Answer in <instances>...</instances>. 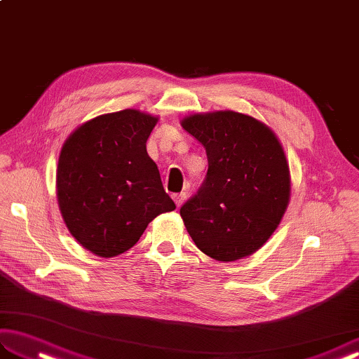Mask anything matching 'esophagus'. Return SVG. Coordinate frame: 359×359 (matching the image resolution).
<instances>
[{
    "mask_svg": "<svg viewBox=\"0 0 359 359\" xmlns=\"http://www.w3.org/2000/svg\"><path fill=\"white\" fill-rule=\"evenodd\" d=\"M172 199L175 202V207H182V203L187 199V193H179V194H172Z\"/></svg>",
    "mask_w": 359,
    "mask_h": 359,
    "instance_id": "esophagus-1",
    "label": "esophagus"
}]
</instances>
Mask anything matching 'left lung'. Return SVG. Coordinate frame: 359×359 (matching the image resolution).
<instances>
[{
	"mask_svg": "<svg viewBox=\"0 0 359 359\" xmlns=\"http://www.w3.org/2000/svg\"><path fill=\"white\" fill-rule=\"evenodd\" d=\"M182 126L208 157L202 187L180 208L202 253L231 262L253 255L280 224L290 202V170L278 137L234 111L193 114Z\"/></svg>",
	"mask_w": 359,
	"mask_h": 359,
	"instance_id": "1",
	"label": "left lung"
}]
</instances>
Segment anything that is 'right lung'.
I'll return each mask as SVG.
<instances>
[{"mask_svg":"<svg viewBox=\"0 0 359 359\" xmlns=\"http://www.w3.org/2000/svg\"><path fill=\"white\" fill-rule=\"evenodd\" d=\"M157 121L137 109L103 114L65 142L57 168L58 207L67 230L90 253H125L152 219L175 210L147 152Z\"/></svg>","mask_w":359,"mask_h":359,"instance_id":"add662e5","label":"right lung"}]
</instances>
